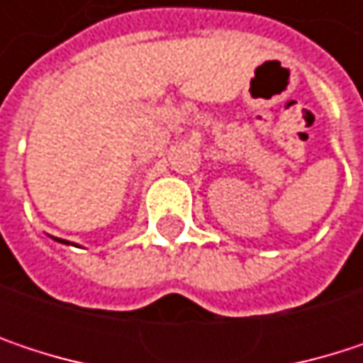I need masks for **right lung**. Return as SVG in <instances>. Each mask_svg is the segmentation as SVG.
I'll return each instance as SVG.
<instances>
[{"mask_svg":"<svg viewBox=\"0 0 363 363\" xmlns=\"http://www.w3.org/2000/svg\"><path fill=\"white\" fill-rule=\"evenodd\" d=\"M54 240H56V242H60V244H71V242H67V240H58V238H54ZM73 246H75V244H73Z\"/></svg>","mask_w":363,"mask_h":363,"instance_id":"add662e5","label":"right lung"}]
</instances>
